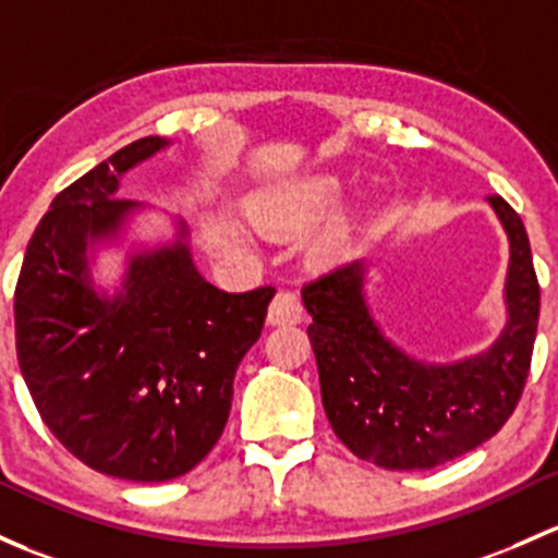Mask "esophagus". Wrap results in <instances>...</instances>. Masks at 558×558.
Here are the masks:
<instances>
[{"label": "esophagus", "instance_id": "1", "mask_svg": "<svg viewBox=\"0 0 558 558\" xmlns=\"http://www.w3.org/2000/svg\"><path fill=\"white\" fill-rule=\"evenodd\" d=\"M304 315V307H302V299L294 291H278L275 294L272 302H269V313H267V320L272 326H280V324H299Z\"/></svg>", "mask_w": 558, "mask_h": 558}]
</instances>
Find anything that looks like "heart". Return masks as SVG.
Masks as SVG:
<instances>
[{"mask_svg":"<svg viewBox=\"0 0 558 558\" xmlns=\"http://www.w3.org/2000/svg\"><path fill=\"white\" fill-rule=\"evenodd\" d=\"M339 192H342V184H339L337 175H313V179L289 186V190L254 197L251 201V216L264 232L278 234V238H294V234L307 230L310 225H315L326 210H331V205L339 201ZM348 221H333L320 234L318 243L313 245V256L318 262L337 259L344 245H348Z\"/></svg>","mask_w":558,"mask_h":558,"instance_id":"b5f03b06","label":"heart"}]
</instances>
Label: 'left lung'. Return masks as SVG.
Segmentation results:
<instances>
[{"mask_svg":"<svg viewBox=\"0 0 558 558\" xmlns=\"http://www.w3.org/2000/svg\"><path fill=\"white\" fill-rule=\"evenodd\" d=\"M511 243L506 278L508 324L484 353L425 363L385 337L368 313L366 264L353 262L302 289L313 315L307 337L320 398L333 433L355 457L387 471H425L489 441L519 403L530 377L541 286L524 221L492 195Z\"/></svg>","mask_w":558,"mask_h":558,"instance_id":"8db88e82","label":"left lung"}]
</instances>
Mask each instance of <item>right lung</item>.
<instances>
[{
    "label": "right lung",
    "mask_w": 558,
    "mask_h": 558,
    "mask_svg": "<svg viewBox=\"0 0 558 558\" xmlns=\"http://www.w3.org/2000/svg\"><path fill=\"white\" fill-rule=\"evenodd\" d=\"M166 146L133 141L56 195L15 286L17 363L39 417L87 468L144 484L184 476L219 441L275 296L210 286L184 225L175 243L131 256L114 296L93 289L87 248L141 208L117 197L120 179Z\"/></svg>",
    "instance_id": "obj_1"
}]
</instances>
